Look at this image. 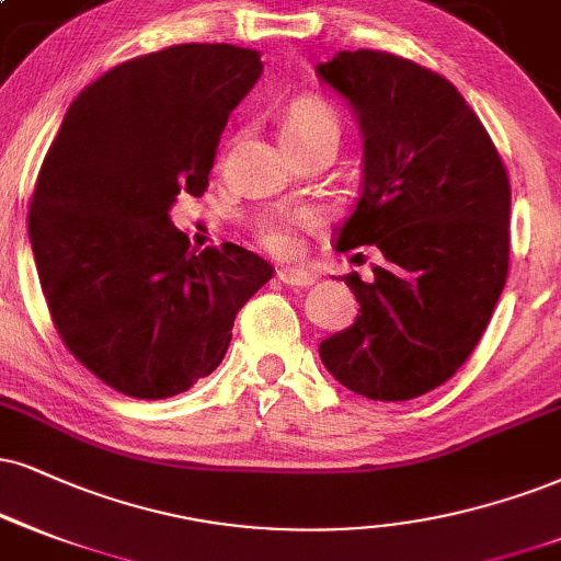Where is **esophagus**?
Segmentation results:
<instances>
[{
	"mask_svg": "<svg viewBox=\"0 0 561 561\" xmlns=\"http://www.w3.org/2000/svg\"><path fill=\"white\" fill-rule=\"evenodd\" d=\"M278 280L286 283V286H296V288H307L314 283V275L307 273V270L299 267H280L278 270Z\"/></svg>",
	"mask_w": 561,
	"mask_h": 561,
	"instance_id": "esophagus-1",
	"label": "esophagus"
}]
</instances>
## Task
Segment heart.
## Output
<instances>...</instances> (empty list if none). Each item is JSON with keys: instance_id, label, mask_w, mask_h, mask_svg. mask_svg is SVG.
<instances>
[{"instance_id": "b5f03b06", "label": "heart", "mask_w": 561, "mask_h": 561, "mask_svg": "<svg viewBox=\"0 0 561 561\" xmlns=\"http://www.w3.org/2000/svg\"><path fill=\"white\" fill-rule=\"evenodd\" d=\"M283 140L288 145L312 140L320 135H341V114L320 93H301L288 103L283 112ZM317 213L307 207H296V210H283L278 216L265 218L257 226L260 241L273 252H294L296 249V231L317 224Z\"/></svg>"}]
</instances>
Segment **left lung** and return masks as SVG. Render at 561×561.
Segmentation results:
<instances>
[{"instance_id":"left-lung-1","label":"left lung","mask_w":561,"mask_h":561,"mask_svg":"<svg viewBox=\"0 0 561 561\" xmlns=\"http://www.w3.org/2000/svg\"><path fill=\"white\" fill-rule=\"evenodd\" d=\"M317 72L364 129L362 195L335 228V249H379L369 280L345 275L362 314L324 337L320 358L358 396L419 398L466 364L500 301L510 270L507 169L439 72L375 48L335 54Z\"/></svg>"}]
</instances>
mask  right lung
<instances>
[{
  "label": "right lung",
  "instance_id": "add662e5",
  "mask_svg": "<svg viewBox=\"0 0 561 561\" xmlns=\"http://www.w3.org/2000/svg\"><path fill=\"white\" fill-rule=\"evenodd\" d=\"M260 51L179 44L103 72L67 108L27 205V237L54 328L127 398L190 390L224 362L237 312L273 278L244 247H190L179 192L203 197L228 114Z\"/></svg>",
  "mask_w": 561,
  "mask_h": 561
}]
</instances>
